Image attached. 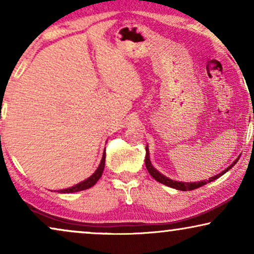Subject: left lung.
Segmentation results:
<instances>
[{
  "label": "left lung",
  "instance_id": "1",
  "mask_svg": "<svg viewBox=\"0 0 254 254\" xmlns=\"http://www.w3.org/2000/svg\"><path fill=\"white\" fill-rule=\"evenodd\" d=\"M239 158L236 159V161L232 163V164L229 166L228 169H225L223 172L218 173V175L211 177V178H209L208 180H203V182H199V183H183V182H176V180H172V179H169L168 177L163 176L162 173H159L157 170H156L154 166L151 165L150 163V159H149V150L148 148H145V168H147L148 172L150 173V176L152 177V178L157 180L158 183L163 184V185H166V186H170L172 187V189H176V190H195V189H199V187L206 185V184L213 182V180H216L217 178H220L221 176H223L225 172L228 171V170H230L232 166H234L236 163H237Z\"/></svg>",
  "mask_w": 254,
  "mask_h": 254
}]
</instances>
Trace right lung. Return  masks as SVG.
<instances>
[{"mask_svg":"<svg viewBox=\"0 0 254 254\" xmlns=\"http://www.w3.org/2000/svg\"><path fill=\"white\" fill-rule=\"evenodd\" d=\"M104 166H105V152H104L103 158H102V162H100L98 169L96 170V172L93 173V175H92L91 177H89V178L86 179V180H84V182H82V183L77 184V185L70 187V189L60 190V193H74V192H79V190H86V189H90V187H92L97 182H98L100 177H102L103 171H104Z\"/></svg>","mask_w":254,"mask_h":254,"instance_id":"add662e5","label":"right lung"}]
</instances>
